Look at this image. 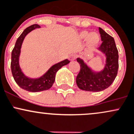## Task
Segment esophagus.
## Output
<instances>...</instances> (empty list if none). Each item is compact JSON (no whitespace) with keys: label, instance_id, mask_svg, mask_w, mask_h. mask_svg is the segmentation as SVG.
I'll use <instances>...</instances> for the list:
<instances>
[{"label":"esophagus","instance_id":"esophagus-1","mask_svg":"<svg viewBox=\"0 0 134 134\" xmlns=\"http://www.w3.org/2000/svg\"><path fill=\"white\" fill-rule=\"evenodd\" d=\"M77 58V55L76 54H72L69 56V60H70V61H73V60L76 59V58Z\"/></svg>","mask_w":134,"mask_h":134}]
</instances>
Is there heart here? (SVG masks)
<instances>
[{
	"mask_svg": "<svg viewBox=\"0 0 134 134\" xmlns=\"http://www.w3.org/2000/svg\"><path fill=\"white\" fill-rule=\"evenodd\" d=\"M81 37L83 38H88V43L90 47L94 48L97 47V45L99 43L100 38L98 34L96 33H92L89 34L87 31H83L81 34Z\"/></svg>",
	"mask_w": 134,
	"mask_h": 134,
	"instance_id": "b5f03b06",
	"label": "heart"
}]
</instances>
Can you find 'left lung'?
I'll return each instance as SVG.
<instances>
[{
	"mask_svg": "<svg viewBox=\"0 0 134 134\" xmlns=\"http://www.w3.org/2000/svg\"><path fill=\"white\" fill-rule=\"evenodd\" d=\"M103 43L99 50L106 55V62L104 69L99 73H95L91 71L83 61L77 58L80 70L76 79L79 88L89 92L104 91L111 85L117 75L118 70V51L115 42L111 36L99 28Z\"/></svg>",
	"mask_w": 134,
	"mask_h": 134,
	"instance_id": "left-lung-1",
	"label": "left lung"
}]
</instances>
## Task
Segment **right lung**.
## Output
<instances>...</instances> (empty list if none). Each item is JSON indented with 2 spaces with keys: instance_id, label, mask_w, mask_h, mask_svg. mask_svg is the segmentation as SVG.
<instances>
[{
  "instance_id": "right-lung-1",
  "label": "right lung",
  "mask_w": 134,
  "mask_h": 134,
  "mask_svg": "<svg viewBox=\"0 0 134 134\" xmlns=\"http://www.w3.org/2000/svg\"><path fill=\"white\" fill-rule=\"evenodd\" d=\"M37 24L32 25L26 28L23 32L18 37L15 43L11 53V71L15 82L21 88L25 91L36 92L48 90L53 85L55 81V76L56 72L70 62L68 59H65L58 64H55L48 70V71L43 76L38 79H31L27 78L22 73L19 65V56L20 54V49L21 44L25 36L31 30L36 28H40Z\"/></svg>"
}]
</instances>
